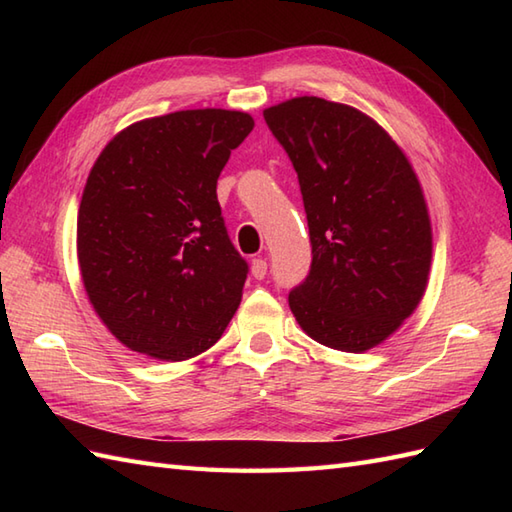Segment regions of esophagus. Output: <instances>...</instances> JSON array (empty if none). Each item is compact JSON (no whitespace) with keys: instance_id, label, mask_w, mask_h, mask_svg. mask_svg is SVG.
Here are the masks:
<instances>
[{"instance_id":"obj_1","label":"esophagus","mask_w":512,"mask_h":512,"mask_svg":"<svg viewBox=\"0 0 512 512\" xmlns=\"http://www.w3.org/2000/svg\"><path fill=\"white\" fill-rule=\"evenodd\" d=\"M266 273H268V264H266V259H253V264H250V275H253L255 279H264L266 277Z\"/></svg>"}]
</instances>
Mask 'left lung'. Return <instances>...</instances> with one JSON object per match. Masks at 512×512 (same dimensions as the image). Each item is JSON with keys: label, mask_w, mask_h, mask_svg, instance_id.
<instances>
[{"label": "left lung", "mask_w": 512, "mask_h": 512, "mask_svg": "<svg viewBox=\"0 0 512 512\" xmlns=\"http://www.w3.org/2000/svg\"><path fill=\"white\" fill-rule=\"evenodd\" d=\"M297 171L312 266L288 295L301 330L361 354L394 334L427 290L433 235L416 171L352 105L297 96L264 110Z\"/></svg>", "instance_id": "1"}]
</instances>
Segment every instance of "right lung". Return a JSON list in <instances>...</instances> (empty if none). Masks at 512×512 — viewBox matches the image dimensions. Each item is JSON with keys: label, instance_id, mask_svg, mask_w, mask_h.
Masks as SVG:
<instances>
[{"label": "right lung", "instance_id": "1", "mask_svg": "<svg viewBox=\"0 0 512 512\" xmlns=\"http://www.w3.org/2000/svg\"><path fill=\"white\" fill-rule=\"evenodd\" d=\"M253 127L246 112L182 110L125 127L96 158L76 255L94 312L129 350L187 361L233 319L248 264L215 189Z\"/></svg>", "mask_w": 512, "mask_h": 512}]
</instances>
